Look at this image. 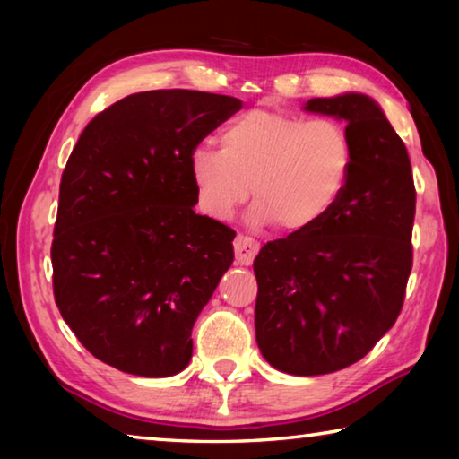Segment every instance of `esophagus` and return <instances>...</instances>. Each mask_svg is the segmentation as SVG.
Listing matches in <instances>:
<instances>
[{"label":"esophagus","instance_id":"1","mask_svg":"<svg viewBox=\"0 0 459 459\" xmlns=\"http://www.w3.org/2000/svg\"><path fill=\"white\" fill-rule=\"evenodd\" d=\"M232 247H235V257L240 265H251L261 248L259 240H255L253 237H247V235H238L235 238V243H232Z\"/></svg>","mask_w":459,"mask_h":459}]
</instances>
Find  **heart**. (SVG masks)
<instances>
[{
	"mask_svg": "<svg viewBox=\"0 0 459 459\" xmlns=\"http://www.w3.org/2000/svg\"><path fill=\"white\" fill-rule=\"evenodd\" d=\"M354 168L351 131L338 119L253 108L222 131L221 150L190 153L198 204L216 221H230L251 196L257 227L279 222L307 232L328 216Z\"/></svg>",
	"mask_w": 459,
	"mask_h": 459,
	"instance_id": "1",
	"label": "heart"
}]
</instances>
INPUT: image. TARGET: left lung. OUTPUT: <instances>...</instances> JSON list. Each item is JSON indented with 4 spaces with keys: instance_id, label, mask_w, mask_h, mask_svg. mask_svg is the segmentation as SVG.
I'll list each match as a JSON object with an SVG mask.
<instances>
[{
    "instance_id": "left-lung-1",
    "label": "left lung",
    "mask_w": 459,
    "mask_h": 459,
    "mask_svg": "<svg viewBox=\"0 0 459 459\" xmlns=\"http://www.w3.org/2000/svg\"><path fill=\"white\" fill-rule=\"evenodd\" d=\"M304 108L346 121L354 168L317 227L263 245L255 332L271 367L314 377L360 360L397 322L413 267L415 184L407 147L375 100L348 92Z\"/></svg>"
}]
</instances>
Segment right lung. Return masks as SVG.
Listing matches in <instances>:
<instances>
[{"instance_id":"obj_1","label":"right lung","mask_w":459,"mask_h":459,"mask_svg":"<svg viewBox=\"0 0 459 459\" xmlns=\"http://www.w3.org/2000/svg\"><path fill=\"white\" fill-rule=\"evenodd\" d=\"M214 92H135L92 119L60 180L52 287L68 328L108 367L172 377L232 265L237 232L194 212L190 153L235 115Z\"/></svg>"}]
</instances>
